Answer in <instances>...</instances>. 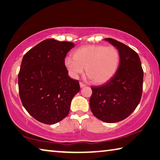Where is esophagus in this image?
I'll return each mask as SVG.
<instances>
[{
    "instance_id": "obj_1",
    "label": "esophagus",
    "mask_w": 160,
    "mask_h": 160,
    "mask_svg": "<svg viewBox=\"0 0 160 160\" xmlns=\"http://www.w3.org/2000/svg\"><path fill=\"white\" fill-rule=\"evenodd\" d=\"M79 84H80V87L81 88H83V87H85V86H86V84H85V83H83V82H80Z\"/></svg>"
}]
</instances>
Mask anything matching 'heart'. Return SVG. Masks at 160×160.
Listing matches in <instances>:
<instances>
[{
    "instance_id": "obj_1",
    "label": "heart",
    "mask_w": 160,
    "mask_h": 160,
    "mask_svg": "<svg viewBox=\"0 0 160 160\" xmlns=\"http://www.w3.org/2000/svg\"><path fill=\"white\" fill-rule=\"evenodd\" d=\"M120 56L113 46L88 45L78 48L73 56H67L64 66L72 78H77L84 72L96 83L107 82L118 69Z\"/></svg>"
}]
</instances>
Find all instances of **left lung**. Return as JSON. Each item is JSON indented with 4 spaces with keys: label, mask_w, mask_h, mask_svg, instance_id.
Wrapping results in <instances>:
<instances>
[{
    "label": "left lung",
    "mask_w": 160,
    "mask_h": 160,
    "mask_svg": "<svg viewBox=\"0 0 160 160\" xmlns=\"http://www.w3.org/2000/svg\"><path fill=\"white\" fill-rule=\"evenodd\" d=\"M118 50L120 61L115 74L102 86H91L90 107L93 115L106 123L128 117L141 101L143 71L136 51L115 39L105 38Z\"/></svg>",
    "instance_id": "left-lung-1"
}]
</instances>
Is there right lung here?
I'll return each mask as SVG.
<instances>
[{"label": "right lung", "mask_w": 160, "mask_h": 160, "mask_svg": "<svg viewBox=\"0 0 160 160\" xmlns=\"http://www.w3.org/2000/svg\"><path fill=\"white\" fill-rule=\"evenodd\" d=\"M74 44L48 38L22 58L18 74L19 93L24 108L33 118L54 124L68 115L71 102L80 90L69 77L64 58Z\"/></svg>", "instance_id": "1"}]
</instances>
